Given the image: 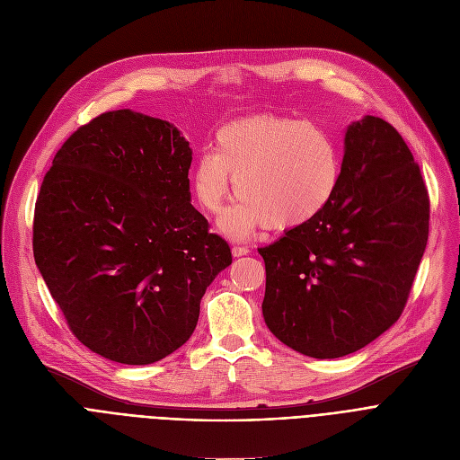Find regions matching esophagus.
<instances>
[{
    "label": "esophagus",
    "instance_id": "34e87169",
    "mask_svg": "<svg viewBox=\"0 0 460 460\" xmlns=\"http://www.w3.org/2000/svg\"><path fill=\"white\" fill-rule=\"evenodd\" d=\"M250 250L246 246H233V255L234 257H242V255H248Z\"/></svg>",
    "mask_w": 460,
    "mask_h": 460
}]
</instances>
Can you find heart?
Masks as SVG:
<instances>
[{"label":"heart","mask_w":460,"mask_h":460,"mask_svg":"<svg viewBox=\"0 0 460 460\" xmlns=\"http://www.w3.org/2000/svg\"><path fill=\"white\" fill-rule=\"evenodd\" d=\"M238 203L224 218L231 236L268 227L294 231L314 222L341 181V155L314 124L278 114L238 118L218 129L214 151L196 161L190 182L199 207L218 214L231 196Z\"/></svg>","instance_id":"b5f03b06"}]
</instances>
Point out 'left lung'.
Instances as JSON below:
<instances>
[{
	"label": "left lung",
	"instance_id": "1",
	"mask_svg": "<svg viewBox=\"0 0 460 460\" xmlns=\"http://www.w3.org/2000/svg\"><path fill=\"white\" fill-rule=\"evenodd\" d=\"M427 236L429 194L409 146L377 116L353 121L327 208L259 248L268 329L314 358L370 344L402 316Z\"/></svg>",
	"mask_w": 460,
	"mask_h": 460
}]
</instances>
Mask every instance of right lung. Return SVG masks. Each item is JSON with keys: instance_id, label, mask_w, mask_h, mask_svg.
Here are the masks:
<instances>
[{"instance_id": "obj_1", "label": "right lung", "mask_w": 460, "mask_h": 460, "mask_svg": "<svg viewBox=\"0 0 460 460\" xmlns=\"http://www.w3.org/2000/svg\"><path fill=\"white\" fill-rule=\"evenodd\" d=\"M192 149L129 109L90 119L57 151L35 205V262L75 339L121 364L185 344L229 243L190 203Z\"/></svg>"}]
</instances>
